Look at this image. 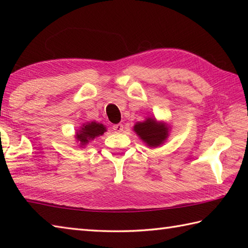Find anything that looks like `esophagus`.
<instances>
[{"label":"esophagus","mask_w":248,"mask_h":248,"mask_svg":"<svg viewBox=\"0 0 248 248\" xmlns=\"http://www.w3.org/2000/svg\"><path fill=\"white\" fill-rule=\"evenodd\" d=\"M113 130L115 131V132H123L124 131V124H114L113 125Z\"/></svg>","instance_id":"34e87169"}]
</instances>
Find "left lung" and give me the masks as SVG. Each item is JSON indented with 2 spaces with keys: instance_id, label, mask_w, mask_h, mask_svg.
<instances>
[{
  "instance_id": "obj_1",
  "label": "left lung",
  "mask_w": 248,
  "mask_h": 248,
  "mask_svg": "<svg viewBox=\"0 0 248 248\" xmlns=\"http://www.w3.org/2000/svg\"><path fill=\"white\" fill-rule=\"evenodd\" d=\"M133 131L147 146L154 148V147H159L166 140L170 127L165 123L148 117L143 123L136 124L133 127Z\"/></svg>"
}]
</instances>
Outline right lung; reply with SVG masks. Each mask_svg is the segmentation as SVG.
<instances>
[{
  "label": "right lung",
  "mask_w": 248,
  "mask_h": 248,
  "mask_svg": "<svg viewBox=\"0 0 248 248\" xmlns=\"http://www.w3.org/2000/svg\"><path fill=\"white\" fill-rule=\"evenodd\" d=\"M104 132H107V128L102 124L92 121V123H86L82 125L76 134V139L78 141H80V146H85L89 141L102 135Z\"/></svg>",
  "instance_id": "1"
}]
</instances>
